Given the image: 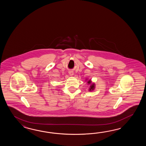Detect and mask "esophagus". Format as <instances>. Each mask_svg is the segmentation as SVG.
Wrapping results in <instances>:
<instances>
[{
	"mask_svg": "<svg viewBox=\"0 0 146 146\" xmlns=\"http://www.w3.org/2000/svg\"><path fill=\"white\" fill-rule=\"evenodd\" d=\"M74 74V72H72V71H69V74L70 76H72Z\"/></svg>",
	"mask_w": 146,
	"mask_h": 146,
	"instance_id": "obj_1",
	"label": "esophagus"
}]
</instances>
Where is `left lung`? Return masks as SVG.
Masks as SVG:
<instances>
[{"mask_svg": "<svg viewBox=\"0 0 146 146\" xmlns=\"http://www.w3.org/2000/svg\"><path fill=\"white\" fill-rule=\"evenodd\" d=\"M91 83H92V84H91L90 85V88H89V90L91 91H92V90H93L94 89V88H95V84H93V83H91V80H89V81H88V84H90Z\"/></svg>", "mask_w": 146, "mask_h": 146, "instance_id": "1", "label": "left lung"}]
</instances>
